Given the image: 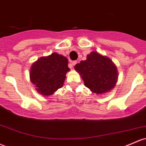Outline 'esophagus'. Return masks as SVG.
Masks as SVG:
<instances>
[{"instance_id": "esophagus-1", "label": "esophagus", "mask_w": 146, "mask_h": 146, "mask_svg": "<svg viewBox=\"0 0 146 146\" xmlns=\"http://www.w3.org/2000/svg\"><path fill=\"white\" fill-rule=\"evenodd\" d=\"M71 62L72 65H73V66H75V65L76 64L77 62H77V61H72V62Z\"/></svg>"}]
</instances>
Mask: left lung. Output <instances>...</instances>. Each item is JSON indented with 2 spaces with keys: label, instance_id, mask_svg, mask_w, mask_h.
Returning a JSON list of instances; mask_svg holds the SVG:
<instances>
[{
  "label": "left lung",
  "instance_id": "obj_1",
  "mask_svg": "<svg viewBox=\"0 0 146 146\" xmlns=\"http://www.w3.org/2000/svg\"><path fill=\"white\" fill-rule=\"evenodd\" d=\"M84 82V85L91 91L101 94L111 90L117 82L116 66L108 57L91 52L86 60L75 66Z\"/></svg>",
  "mask_w": 146,
  "mask_h": 146
}]
</instances>
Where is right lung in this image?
Instances as JSON below:
<instances>
[{"instance_id":"obj_1","label":"right lung","mask_w":146,"mask_h":146,"mask_svg":"<svg viewBox=\"0 0 146 146\" xmlns=\"http://www.w3.org/2000/svg\"><path fill=\"white\" fill-rule=\"evenodd\" d=\"M69 70L66 57L54 52L41 57L33 64L30 80L38 92L43 96H50L63 86L66 74Z\"/></svg>"}]
</instances>
